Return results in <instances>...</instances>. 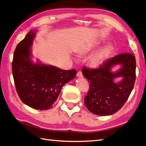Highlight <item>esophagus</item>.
Masks as SVG:
<instances>
[{"instance_id": "esophagus-1", "label": "esophagus", "mask_w": 146, "mask_h": 146, "mask_svg": "<svg viewBox=\"0 0 146 146\" xmlns=\"http://www.w3.org/2000/svg\"><path fill=\"white\" fill-rule=\"evenodd\" d=\"M77 76L78 77H83V74H82V72L81 71H78L77 74Z\"/></svg>"}]
</instances>
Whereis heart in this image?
<instances>
[{
	"label": "heart",
	"mask_w": 146,
	"mask_h": 146,
	"mask_svg": "<svg viewBox=\"0 0 146 146\" xmlns=\"http://www.w3.org/2000/svg\"><path fill=\"white\" fill-rule=\"evenodd\" d=\"M111 51V47L110 46H107L101 48L91 58L90 61L91 66L93 67H97V66H99L101 64H102L105 60L108 58Z\"/></svg>",
	"instance_id": "b5f03b06"
}]
</instances>
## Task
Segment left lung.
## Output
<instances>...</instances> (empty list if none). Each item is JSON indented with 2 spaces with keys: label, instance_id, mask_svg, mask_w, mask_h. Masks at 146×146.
Masks as SVG:
<instances>
[{
  "label": "left lung",
  "instance_id": "1",
  "mask_svg": "<svg viewBox=\"0 0 146 146\" xmlns=\"http://www.w3.org/2000/svg\"><path fill=\"white\" fill-rule=\"evenodd\" d=\"M121 64V68L112 73L113 65ZM82 73L90 82V89L85 98L89 111L99 116L111 115L119 111L133 89L136 79V60L133 54L122 53L104 61L98 68L83 67ZM122 76L123 80L114 83V78Z\"/></svg>",
  "mask_w": 146,
  "mask_h": 146
}]
</instances>
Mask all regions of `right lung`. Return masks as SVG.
<instances>
[{"instance_id":"right-lung-1","label":"right lung","mask_w":146,"mask_h":146,"mask_svg":"<svg viewBox=\"0 0 146 146\" xmlns=\"http://www.w3.org/2000/svg\"><path fill=\"white\" fill-rule=\"evenodd\" d=\"M35 36V30H31L16 46L12 72L22 102L33 108L46 110L52 107L62 87L76 77L77 70L32 63L30 48Z\"/></svg>"}]
</instances>
